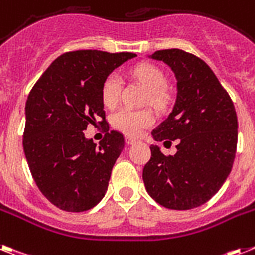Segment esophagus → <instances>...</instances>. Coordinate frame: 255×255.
I'll use <instances>...</instances> for the list:
<instances>
[{
	"mask_svg": "<svg viewBox=\"0 0 255 255\" xmlns=\"http://www.w3.org/2000/svg\"><path fill=\"white\" fill-rule=\"evenodd\" d=\"M126 142H127L128 145H133V144H136V142H137V140L133 137H131V136H126Z\"/></svg>",
	"mask_w": 255,
	"mask_h": 255,
	"instance_id": "34e87169",
	"label": "esophagus"
}]
</instances>
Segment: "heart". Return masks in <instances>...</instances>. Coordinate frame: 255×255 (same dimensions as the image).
I'll return each instance as SVG.
<instances>
[{
  "label": "heart",
  "instance_id": "heart-1",
  "mask_svg": "<svg viewBox=\"0 0 255 255\" xmlns=\"http://www.w3.org/2000/svg\"><path fill=\"white\" fill-rule=\"evenodd\" d=\"M133 74L152 92L150 98L153 103L162 102L163 89L166 88L167 80L158 68L150 64H142L134 68ZM122 86H123V81L118 72H111L103 80L101 95L103 103L107 107L117 106L121 99ZM153 123H154V115L148 109L123 107L113 115L114 127L128 136H140L142 131L150 127Z\"/></svg>",
  "mask_w": 255,
  "mask_h": 255
}]
</instances>
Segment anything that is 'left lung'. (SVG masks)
<instances>
[{"label":"left lung","mask_w":255,"mask_h":255,"mask_svg":"<svg viewBox=\"0 0 255 255\" xmlns=\"http://www.w3.org/2000/svg\"><path fill=\"white\" fill-rule=\"evenodd\" d=\"M167 64L177 78L173 111L153 129L156 141H177V153L165 156L157 145L142 170L146 191L170 210H191L216 194L233 166L237 115L231 97L202 59L182 49L150 56Z\"/></svg>","instance_id":"8db88e82"}]
</instances>
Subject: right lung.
Here are the masks:
<instances>
[{
    "mask_svg": "<svg viewBox=\"0 0 255 255\" xmlns=\"http://www.w3.org/2000/svg\"><path fill=\"white\" fill-rule=\"evenodd\" d=\"M134 56L97 49L63 53L31 89L24 109V156L41 194L60 210L88 211L106 194L124 148L123 134L108 129L97 146L83 131L99 119L109 128L103 80Z\"/></svg>",
    "mask_w": 255,
    "mask_h": 255,
    "instance_id": "right-lung-1",
    "label": "right lung"
}]
</instances>
